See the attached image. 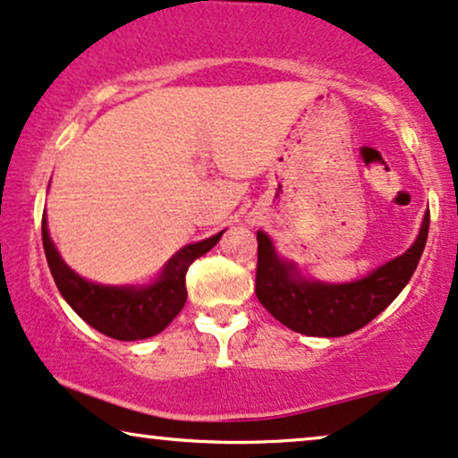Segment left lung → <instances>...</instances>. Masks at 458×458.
<instances>
[{
  "label": "left lung",
  "mask_w": 458,
  "mask_h": 458,
  "mask_svg": "<svg viewBox=\"0 0 458 458\" xmlns=\"http://www.w3.org/2000/svg\"><path fill=\"white\" fill-rule=\"evenodd\" d=\"M429 234V217H425L419 239L399 256L366 279L346 285L300 279L292 264L275 253L268 236L258 233L256 296L266 310L283 326L298 334L338 338L357 332L378 317L412 279Z\"/></svg>",
  "instance_id": "obj_1"
}]
</instances>
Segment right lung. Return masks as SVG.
I'll return each instance as SVG.
<instances>
[{
    "label": "right lung",
    "instance_id": "1",
    "mask_svg": "<svg viewBox=\"0 0 458 458\" xmlns=\"http://www.w3.org/2000/svg\"><path fill=\"white\" fill-rule=\"evenodd\" d=\"M211 239L183 247L165 266L158 281L148 287H107L84 281L63 262L55 242L48 236L46 217L42 219V242L52 279L61 296L82 319L115 340H143L160 334L179 315L188 298L186 272L196 258L205 256L219 241Z\"/></svg>",
    "mask_w": 458,
    "mask_h": 458
}]
</instances>
